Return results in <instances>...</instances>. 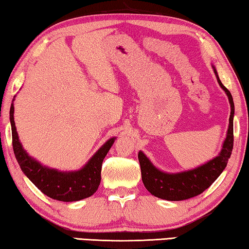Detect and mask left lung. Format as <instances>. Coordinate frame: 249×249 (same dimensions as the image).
Listing matches in <instances>:
<instances>
[{
    "label": "left lung",
    "instance_id": "1",
    "mask_svg": "<svg viewBox=\"0 0 249 249\" xmlns=\"http://www.w3.org/2000/svg\"><path fill=\"white\" fill-rule=\"evenodd\" d=\"M215 72L217 82L221 88L225 91L231 104L230 125L227 129L226 138L223 142L221 153L215 158L210 160L204 165L195 168V169L177 172V174H168L156 168L146 155L140 151L138 160H140L142 183L151 195L159 199L168 201H182L190 197L201 195L206 190L223 170L225 169L227 161L231 155L234 142L233 135V119H234V102L231 92L223 86L218 78L215 67H213Z\"/></svg>",
    "mask_w": 249,
    "mask_h": 249
}]
</instances>
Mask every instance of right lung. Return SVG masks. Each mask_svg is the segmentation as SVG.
Instances as JSON below:
<instances>
[{"mask_svg": "<svg viewBox=\"0 0 249 249\" xmlns=\"http://www.w3.org/2000/svg\"><path fill=\"white\" fill-rule=\"evenodd\" d=\"M14 101V100H13ZM12 141L16 160L25 176L39 190L53 200L62 202L79 201L91 196L98 190L101 182V169L105 156L114 144L115 137L109 138L81 169L77 171H59L43 166L29 156L20 144L14 122V105L10 109Z\"/></svg>", "mask_w": 249, "mask_h": 249, "instance_id": "obj_1", "label": "right lung"}]
</instances>
